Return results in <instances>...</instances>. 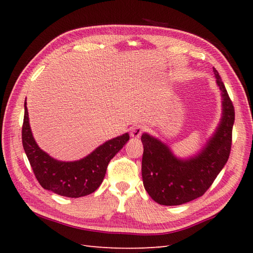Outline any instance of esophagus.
Listing matches in <instances>:
<instances>
[{"label": "esophagus", "instance_id": "34e87169", "mask_svg": "<svg viewBox=\"0 0 253 253\" xmlns=\"http://www.w3.org/2000/svg\"><path fill=\"white\" fill-rule=\"evenodd\" d=\"M143 131V126L141 125H136L135 127L132 128L131 131H130V136L132 138H139L141 136V133Z\"/></svg>", "mask_w": 253, "mask_h": 253}]
</instances>
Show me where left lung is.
<instances>
[{"mask_svg":"<svg viewBox=\"0 0 253 253\" xmlns=\"http://www.w3.org/2000/svg\"><path fill=\"white\" fill-rule=\"evenodd\" d=\"M222 95V117L215 132L200 151L188 159L177 158L170 148L144 132L142 180L144 189L162 206H180L204 195L229 158L235 110L221 76L213 68Z\"/></svg>","mask_w":253,"mask_h":253,"instance_id":"1","label":"left lung"}]
</instances>
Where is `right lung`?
<instances>
[{"instance_id":"add662e5","label":"right lung","mask_w":253,"mask_h":253,"mask_svg":"<svg viewBox=\"0 0 253 253\" xmlns=\"http://www.w3.org/2000/svg\"><path fill=\"white\" fill-rule=\"evenodd\" d=\"M23 147L39 184L46 190L67 198L84 197L94 192L103 181L107 165L129 140L128 132L113 138L96 148L84 159L73 162L58 161L38 146L32 136L28 110L21 130Z\"/></svg>"}]
</instances>
